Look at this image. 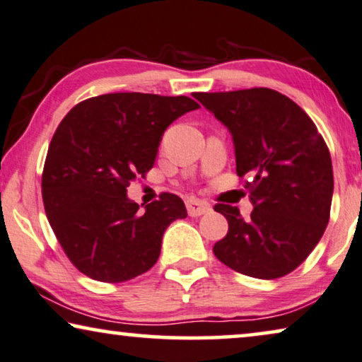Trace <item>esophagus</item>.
<instances>
[{
	"label": "esophagus",
	"mask_w": 362,
	"mask_h": 362,
	"mask_svg": "<svg viewBox=\"0 0 362 362\" xmlns=\"http://www.w3.org/2000/svg\"><path fill=\"white\" fill-rule=\"evenodd\" d=\"M210 210H211V208L206 202L198 200V198H193V197L188 198V200H187V211H188V215H190V216H202Z\"/></svg>",
	"instance_id": "obj_1"
}]
</instances>
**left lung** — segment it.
<instances>
[{
  "mask_svg": "<svg viewBox=\"0 0 362 362\" xmlns=\"http://www.w3.org/2000/svg\"><path fill=\"white\" fill-rule=\"evenodd\" d=\"M193 96L233 137L236 174L246 182L254 210L218 203L228 234L213 246L225 266L244 276L279 279L313 251L329 220L332 157L310 116L271 88Z\"/></svg>",
  "mask_w": 362,
  "mask_h": 362,
  "instance_id": "obj_1",
  "label": "left lung"
}]
</instances>
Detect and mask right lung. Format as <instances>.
Listing matches in <instances>:
<instances>
[{
    "instance_id": "1",
    "label": "right lung",
    "mask_w": 362,
    "mask_h": 362,
    "mask_svg": "<svg viewBox=\"0 0 362 362\" xmlns=\"http://www.w3.org/2000/svg\"><path fill=\"white\" fill-rule=\"evenodd\" d=\"M200 105L188 96L108 93L81 101L59 124L42 174L47 220L75 267L100 282H126L154 266L167 226L187 216L162 193L144 206L128 187L156 162L164 131Z\"/></svg>"
}]
</instances>
